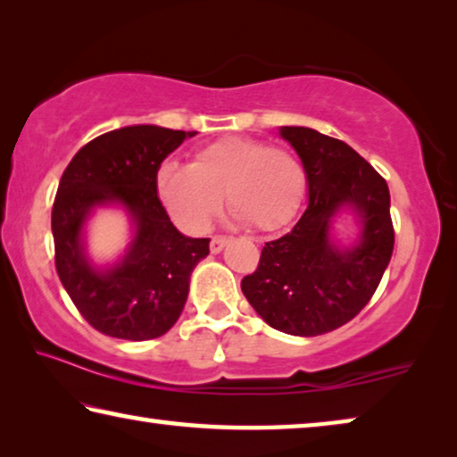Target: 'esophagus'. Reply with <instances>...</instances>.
I'll return each mask as SVG.
<instances>
[{"mask_svg": "<svg viewBox=\"0 0 457 457\" xmlns=\"http://www.w3.org/2000/svg\"><path fill=\"white\" fill-rule=\"evenodd\" d=\"M226 244H228V237H223V236H215V237H212V242H210V250H212V253H220L223 247H226Z\"/></svg>", "mask_w": 457, "mask_h": 457, "instance_id": "esophagus-1", "label": "esophagus"}]
</instances>
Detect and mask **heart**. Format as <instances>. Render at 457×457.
<instances>
[{
    "label": "heart",
    "mask_w": 457,
    "mask_h": 457,
    "mask_svg": "<svg viewBox=\"0 0 457 457\" xmlns=\"http://www.w3.org/2000/svg\"><path fill=\"white\" fill-rule=\"evenodd\" d=\"M304 185V169L288 151L247 137L220 138L199 149L191 165L163 163L154 175L161 204L189 234L210 228L223 197L234 221L280 229L298 213Z\"/></svg>",
    "instance_id": "1"
}]
</instances>
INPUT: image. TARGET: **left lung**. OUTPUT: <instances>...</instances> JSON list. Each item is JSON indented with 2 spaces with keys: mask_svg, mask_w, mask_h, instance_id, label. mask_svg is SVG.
Listing matches in <instances>:
<instances>
[{
  "mask_svg": "<svg viewBox=\"0 0 457 457\" xmlns=\"http://www.w3.org/2000/svg\"><path fill=\"white\" fill-rule=\"evenodd\" d=\"M278 133L303 161L308 205L290 234L264 245L242 292L272 328L319 337L354 319L389 266L395 244L389 187L338 138L308 127H280ZM343 212L360 228L353 245L334 236Z\"/></svg>",
  "mask_w": 457,
  "mask_h": 457,
  "instance_id": "1",
  "label": "left lung"
}]
</instances>
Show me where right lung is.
Returning <instances> with one entry per match:
<instances>
[{
    "label": "right lung",
    "instance_id": "add662e5",
    "mask_svg": "<svg viewBox=\"0 0 457 457\" xmlns=\"http://www.w3.org/2000/svg\"><path fill=\"white\" fill-rule=\"evenodd\" d=\"M195 135L157 125L114 129L84 145L62 175L52 210L56 270L76 308L103 335L157 338L183 312L191 272L210 253V239L173 226L154 175ZM100 206L122 209L131 223L126 252L106 265L89 258L86 242V226Z\"/></svg>",
    "mask_w": 457,
    "mask_h": 457
}]
</instances>
